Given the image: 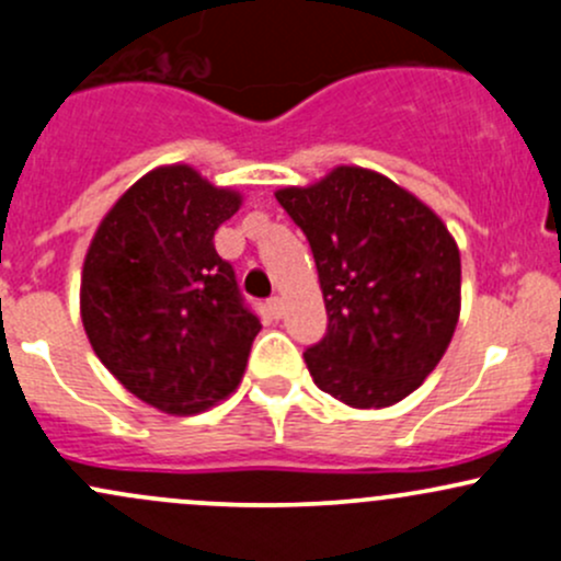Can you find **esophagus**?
Instances as JSON below:
<instances>
[{"label": "esophagus", "instance_id": "esophagus-1", "mask_svg": "<svg viewBox=\"0 0 561 561\" xmlns=\"http://www.w3.org/2000/svg\"><path fill=\"white\" fill-rule=\"evenodd\" d=\"M268 314L274 317V320H279V317L285 314V300H282L279 296L271 298V300H268Z\"/></svg>", "mask_w": 561, "mask_h": 561}]
</instances>
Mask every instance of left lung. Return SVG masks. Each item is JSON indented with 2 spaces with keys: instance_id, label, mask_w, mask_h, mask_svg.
<instances>
[{
  "instance_id": "1",
  "label": "left lung",
  "mask_w": 561,
  "mask_h": 561,
  "mask_svg": "<svg viewBox=\"0 0 561 561\" xmlns=\"http://www.w3.org/2000/svg\"><path fill=\"white\" fill-rule=\"evenodd\" d=\"M314 252L328 333L304 352L314 385L352 409H387L446 355L462 263L446 222L389 176L335 167L276 191Z\"/></svg>"
}]
</instances>
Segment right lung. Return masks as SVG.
Returning a JSON list of instances; mask_svg holds the SVG:
<instances>
[{
	"instance_id": "add662e5",
	"label": "right lung",
	"mask_w": 561,
	"mask_h": 561,
	"mask_svg": "<svg viewBox=\"0 0 561 561\" xmlns=\"http://www.w3.org/2000/svg\"><path fill=\"white\" fill-rule=\"evenodd\" d=\"M239 206V191L187 163L158 167L112 204L85 252L88 341L128 392L163 414H202L226 400L261 333L215 250V231Z\"/></svg>"
}]
</instances>
